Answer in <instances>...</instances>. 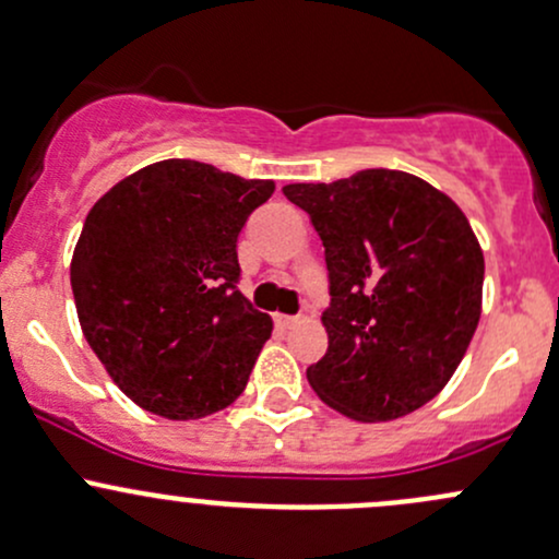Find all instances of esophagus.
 <instances>
[{
  "mask_svg": "<svg viewBox=\"0 0 559 559\" xmlns=\"http://www.w3.org/2000/svg\"><path fill=\"white\" fill-rule=\"evenodd\" d=\"M275 324H278L281 329H289V326H295V324H297V319H295V316L275 313Z\"/></svg>",
  "mask_w": 559,
  "mask_h": 559,
  "instance_id": "34e87169",
  "label": "esophagus"
}]
</instances>
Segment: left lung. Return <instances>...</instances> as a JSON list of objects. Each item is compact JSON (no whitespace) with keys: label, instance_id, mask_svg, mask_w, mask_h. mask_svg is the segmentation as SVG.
Here are the masks:
<instances>
[{"label":"left lung","instance_id":"obj_1","mask_svg":"<svg viewBox=\"0 0 559 559\" xmlns=\"http://www.w3.org/2000/svg\"><path fill=\"white\" fill-rule=\"evenodd\" d=\"M329 270V348L308 367L321 402L361 423L396 420L452 378L481 313L485 257L466 214L404 171L286 185Z\"/></svg>","mask_w":559,"mask_h":559}]
</instances>
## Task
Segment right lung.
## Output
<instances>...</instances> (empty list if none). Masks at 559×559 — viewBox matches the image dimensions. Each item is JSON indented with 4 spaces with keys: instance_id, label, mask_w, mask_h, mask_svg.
Here are the masks:
<instances>
[{
    "instance_id": "right-lung-1",
    "label": "right lung",
    "mask_w": 559,
    "mask_h": 559,
    "mask_svg": "<svg viewBox=\"0 0 559 559\" xmlns=\"http://www.w3.org/2000/svg\"><path fill=\"white\" fill-rule=\"evenodd\" d=\"M273 190L209 163L160 160L87 214L72 257L82 334L146 413L198 420L243 393L273 321L240 295L235 243Z\"/></svg>"
}]
</instances>
